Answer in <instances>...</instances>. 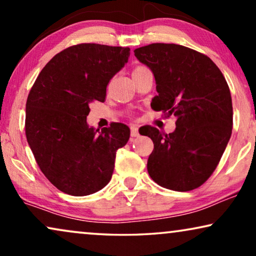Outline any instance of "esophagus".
Returning a JSON list of instances; mask_svg holds the SVG:
<instances>
[{"label":"esophagus","mask_w":256,"mask_h":256,"mask_svg":"<svg viewBox=\"0 0 256 256\" xmlns=\"http://www.w3.org/2000/svg\"><path fill=\"white\" fill-rule=\"evenodd\" d=\"M130 135L132 138H136L138 136V128L136 126H130Z\"/></svg>","instance_id":"34e87169"}]
</instances>
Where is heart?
Instances as JSON below:
<instances>
[{"instance_id": "obj_1", "label": "heart", "mask_w": 256, "mask_h": 256, "mask_svg": "<svg viewBox=\"0 0 256 256\" xmlns=\"http://www.w3.org/2000/svg\"><path fill=\"white\" fill-rule=\"evenodd\" d=\"M144 70H149V68H146V66H142V65H140V66H136V68H134V71H132V73H138V72L144 71Z\"/></svg>"}]
</instances>
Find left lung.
Here are the masks:
<instances>
[{
  "label": "left lung",
  "mask_w": 256,
  "mask_h": 256,
  "mask_svg": "<svg viewBox=\"0 0 256 256\" xmlns=\"http://www.w3.org/2000/svg\"><path fill=\"white\" fill-rule=\"evenodd\" d=\"M134 54L155 76L158 94L152 110L177 118L170 134L152 126L140 132L154 142L148 172L169 190H194L216 170L232 135V98L225 76L208 56L183 45L154 43Z\"/></svg>",
  "instance_id": "left-lung-1"
}]
</instances>
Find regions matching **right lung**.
<instances>
[{"label": "right lung", "instance_id": "1", "mask_svg": "<svg viewBox=\"0 0 256 256\" xmlns=\"http://www.w3.org/2000/svg\"><path fill=\"white\" fill-rule=\"evenodd\" d=\"M129 48L82 43L44 66L26 100V135L44 176L58 190L87 196L110 183L118 149L130 130L118 122L94 129L90 104L104 102L110 80L124 68Z\"/></svg>", "mask_w": 256, "mask_h": 256}]
</instances>
